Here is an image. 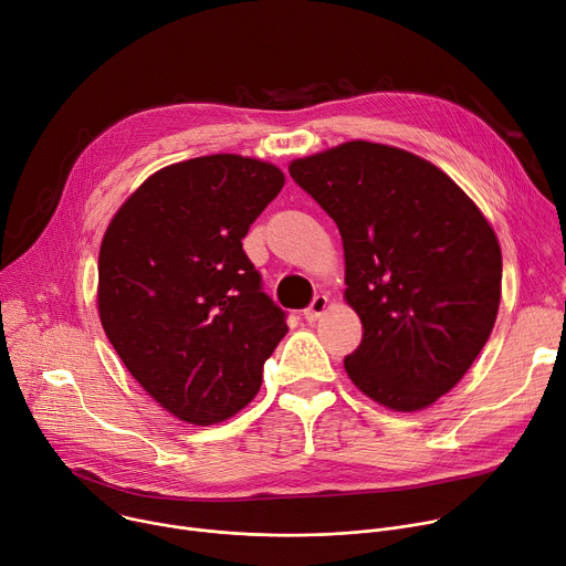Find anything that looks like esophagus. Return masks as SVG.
<instances>
[{"label":"esophagus","instance_id":"obj_1","mask_svg":"<svg viewBox=\"0 0 566 566\" xmlns=\"http://www.w3.org/2000/svg\"><path fill=\"white\" fill-rule=\"evenodd\" d=\"M327 304H329V300H327V295H316L314 300H312V304L306 306L304 310V321H310V323H314V321H318L323 314H325V310H327Z\"/></svg>","mask_w":566,"mask_h":566}]
</instances>
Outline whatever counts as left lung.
<instances>
[{
	"instance_id": "obj_1",
	"label": "left lung",
	"mask_w": 566,
	"mask_h": 566,
	"mask_svg": "<svg viewBox=\"0 0 566 566\" xmlns=\"http://www.w3.org/2000/svg\"><path fill=\"white\" fill-rule=\"evenodd\" d=\"M289 174L343 239L345 300L364 323L361 345L345 356L349 379L392 410L427 408L492 334L494 230L449 176L401 148L347 142Z\"/></svg>"
}]
</instances>
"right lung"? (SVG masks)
<instances>
[{"label": "right lung", "instance_id": "obj_1", "mask_svg": "<svg viewBox=\"0 0 566 566\" xmlns=\"http://www.w3.org/2000/svg\"><path fill=\"white\" fill-rule=\"evenodd\" d=\"M284 174L252 158H193L153 174L98 252V316L139 386L176 418L214 424L262 386L286 312L241 239Z\"/></svg>", "mask_w": 566, "mask_h": 566}]
</instances>
